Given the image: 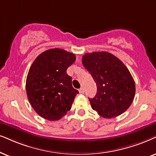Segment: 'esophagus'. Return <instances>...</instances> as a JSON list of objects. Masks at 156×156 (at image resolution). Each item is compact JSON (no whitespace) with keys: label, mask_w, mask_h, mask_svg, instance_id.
I'll use <instances>...</instances> for the list:
<instances>
[{"label":"esophagus","mask_w":156,"mask_h":156,"mask_svg":"<svg viewBox=\"0 0 156 156\" xmlns=\"http://www.w3.org/2000/svg\"><path fill=\"white\" fill-rule=\"evenodd\" d=\"M79 93L80 94H83V93L84 92V90H83V88H79Z\"/></svg>","instance_id":"34e87169"}]
</instances>
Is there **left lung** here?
I'll use <instances>...</instances> for the list:
<instances>
[{"mask_svg":"<svg viewBox=\"0 0 156 156\" xmlns=\"http://www.w3.org/2000/svg\"><path fill=\"white\" fill-rule=\"evenodd\" d=\"M82 63L97 85L92 109L104 118L116 117L131 105L135 84L129 70L119 59L107 52L86 53Z\"/></svg>","mask_w":156,"mask_h":156,"instance_id":"obj_1","label":"left lung"}]
</instances>
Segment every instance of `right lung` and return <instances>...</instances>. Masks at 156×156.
I'll return each mask as SVG.
<instances>
[{
    "mask_svg": "<svg viewBox=\"0 0 156 156\" xmlns=\"http://www.w3.org/2000/svg\"><path fill=\"white\" fill-rule=\"evenodd\" d=\"M75 60L74 54L55 48L41 53L31 66L26 82L27 97L44 119L59 120L71 109L78 90L66 70Z\"/></svg>",
    "mask_w": 156,
    "mask_h": 156,
    "instance_id": "1",
    "label": "right lung"
}]
</instances>
